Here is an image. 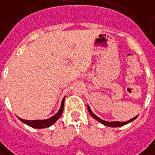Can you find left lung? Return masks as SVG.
Wrapping results in <instances>:
<instances>
[{"label": "left lung", "mask_w": 155, "mask_h": 155, "mask_svg": "<svg viewBox=\"0 0 155 155\" xmlns=\"http://www.w3.org/2000/svg\"><path fill=\"white\" fill-rule=\"evenodd\" d=\"M87 110H88V111H89V113H90V115H91L94 118H95L97 121H99V123L103 124L104 125L109 126V127H120V126H124V125H125V124H129V123L132 122L133 120H135L136 117H137V116H136V117H133L132 119L127 121V122H106V121L102 120V119H100L99 117H97V116L94 114V112L91 110V109H90V107H89V106H87Z\"/></svg>", "instance_id": "left-lung-1"}]
</instances>
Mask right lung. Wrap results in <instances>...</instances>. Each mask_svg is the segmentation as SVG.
Here are the masks:
<instances>
[{
  "label": "right lung",
  "mask_w": 155,
  "mask_h": 155,
  "mask_svg": "<svg viewBox=\"0 0 155 155\" xmlns=\"http://www.w3.org/2000/svg\"><path fill=\"white\" fill-rule=\"evenodd\" d=\"M63 107H64V98L61 101V107L58 110V112L56 115H54L53 117H51V118H48L45 120H24V119L19 117V119L25 124L31 126L32 128H36V129H43V128H46V127H50L53 124H55L56 121L61 117V113L63 111Z\"/></svg>",
  "instance_id": "1"
}]
</instances>
